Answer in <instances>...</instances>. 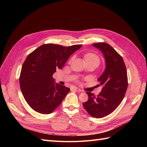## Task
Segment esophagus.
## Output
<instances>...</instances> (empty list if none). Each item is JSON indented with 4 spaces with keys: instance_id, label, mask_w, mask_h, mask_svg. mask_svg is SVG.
Returning <instances> with one entry per match:
<instances>
[{
    "instance_id": "34e87169",
    "label": "esophagus",
    "mask_w": 147,
    "mask_h": 147,
    "mask_svg": "<svg viewBox=\"0 0 147 147\" xmlns=\"http://www.w3.org/2000/svg\"><path fill=\"white\" fill-rule=\"evenodd\" d=\"M71 90H75L77 91H82V90H80V89H79L78 88H71Z\"/></svg>"
}]
</instances>
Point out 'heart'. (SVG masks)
Masks as SVG:
<instances>
[{
    "label": "heart",
    "instance_id": "heart-1",
    "mask_svg": "<svg viewBox=\"0 0 147 147\" xmlns=\"http://www.w3.org/2000/svg\"><path fill=\"white\" fill-rule=\"evenodd\" d=\"M73 59H74V57H72L71 61L73 60ZM84 59L85 61H96L97 62H98V63H99V62H100L99 57L96 55L94 54V53H86V54L84 55Z\"/></svg>",
    "mask_w": 147,
    "mask_h": 147
}]
</instances>
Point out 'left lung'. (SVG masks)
<instances>
[{
  "instance_id": "left-lung-1",
  "label": "left lung",
  "mask_w": 147,
  "mask_h": 147,
  "mask_svg": "<svg viewBox=\"0 0 147 147\" xmlns=\"http://www.w3.org/2000/svg\"><path fill=\"white\" fill-rule=\"evenodd\" d=\"M92 45L103 53L106 67L98 78L101 92L97 96L86 92L88 100L83 105L92 117L99 118L113 112L121 104L127 90V75L123 57L109 44L100 42Z\"/></svg>"
}]
</instances>
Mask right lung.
Wrapping results in <instances>:
<instances>
[{
	"mask_svg": "<svg viewBox=\"0 0 147 147\" xmlns=\"http://www.w3.org/2000/svg\"><path fill=\"white\" fill-rule=\"evenodd\" d=\"M82 46L44 44L26 57L20 74V88L26 101L35 112L50 114L61 104L70 89L55 83L53 75Z\"/></svg>",
	"mask_w": 147,
	"mask_h": 147,
	"instance_id": "add662e5",
	"label": "right lung"
}]
</instances>
